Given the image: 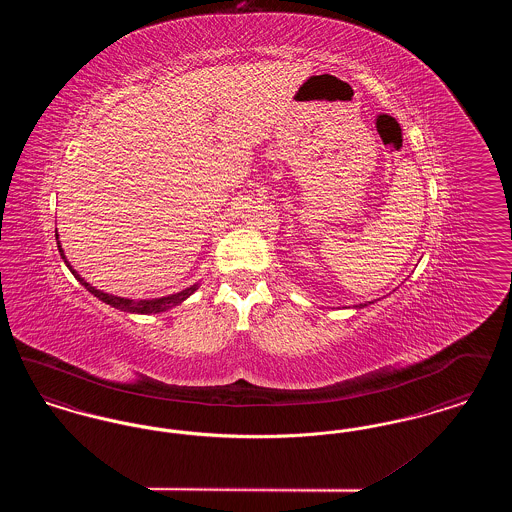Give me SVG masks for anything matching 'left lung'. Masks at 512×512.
<instances>
[{"mask_svg": "<svg viewBox=\"0 0 512 512\" xmlns=\"http://www.w3.org/2000/svg\"><path fill=\"white\" fill-rule=\"evenodd\" d=\"M359 307H366V303H365V305H359Z\"/></svg>", "mask_w": 512, "mask_h": 512, "instance_id": "obj_1", "label": "left lung"}]
</instances>
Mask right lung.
Listing matches in <instances>:
<instances>
[{
    "mask_svg": "<svg viewBox=\"0 0 512 512\" xmlns=\"http://www.w3.org/2000/svg\"><path fill=\"white\" fill-rule=\"evenodd\" d=\"M57 247H59V253H61V257L65 259L67 267L71 268L74 278H76V280H78V282H80L88 292L92 293V295H96V297L101 299L103 303H107V305H111V307H115V309H121L124 313H140V315L163 313V311H169L172 307L180 305L184 299H188V297L197 290V284H194V286H190V288H186V290H182V292L172 293V295L159 297V299H140V301H134V299H126V297H117V295H111V293L96 290V288H94V286H90L84 278H80V274H78V272L69 265V261H67L65 253H63V247H61L59 242H57Z\"/></svg>",
    "mask_w": 512,
    "mask_h": 512,
    "instance_id": "right-lung-1",
    "label": "right lung"
}]
</instances>
